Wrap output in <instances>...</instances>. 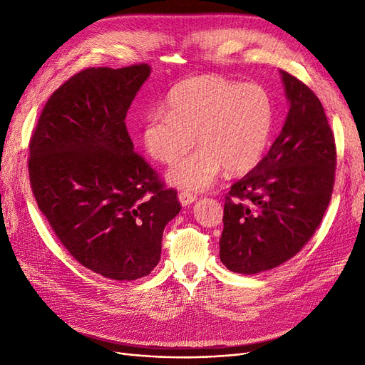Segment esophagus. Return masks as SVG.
I'll list each match as a JSON object with an SVG mask.
<instances>
[{
    "label": "esophagus",
    "mask_w": 365,
    "mask_h": 365,
    "mask_svg": "<svg viewBox=\"0 0 365 365\" xmlns=\"http://www.w3.org/2000/svg\"><path fill=\"white\" fill-rule=\"evenodd\" d=\"M195 201H196V195L195 193H190V192H181L180 193V202L182 205H190Z\"/></svg>",
    "instance_id": "34e87169"
}]
</instances>
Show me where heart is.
Segmentation results:
<instances>
[{
    "label": "heart",
    "instance_id": "obj_1",
    "mask_svg": "<svg viewBox=\"0 0 365 365\" xmlns=\"http://www.w3.org/2000/svg\"><path fill=\"white\" fill-rule=\"evenodd\" d=\"M274 125V105L257 83H236L222 76L201 74L176 83L165 111L148 115L141 140L149 155L172 164L170 184L185 190H204L225 168L244 172L263 155Z\"/></svg>",
    "mask_w": 365,
    "mask_h": 365
}]
</instances>
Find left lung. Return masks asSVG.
I'll return each instance as SVG.
<instances>
[{"instance_id": "1", "label": "left lung", "mask_w": 365, "mask_h": 365, "mask_svg": "<svg viewBox=\"0 0 365 365\" xmlns=\"http://www.w3.org/2000/svg\"><path fill=\"white\" fill-rule=\"evenodd\" d=\"M289 113L260 163L225 196L219 256L239 274L292 259L314 236L330 202L336 146L315 93L280 70Z\"/></svg>"}]
</instances>
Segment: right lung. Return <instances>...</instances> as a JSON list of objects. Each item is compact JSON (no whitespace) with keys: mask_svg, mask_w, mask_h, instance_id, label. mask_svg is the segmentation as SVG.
Here are the masks:
<instances>
[{"mask_svg":"<svg viewBox=\"0 0 365 365\" xmlns=\"http://www.w3.org/2000/svg\"><path fill=\"white\" fill-rule=\"evenodd\" d=\"M149 74L148 63L76 73L50 96L29 145L38 208L77 262L111 280L150 274L164 227L181 210L126 129Z\"/></svg>","mask_w":365,"mask_h":365,"instance_id":"obj_1","label":"right lung"}]
</instances>
